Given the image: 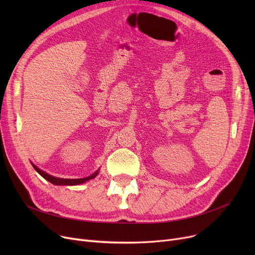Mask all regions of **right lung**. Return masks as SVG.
<instances>
[{"label":"right lung","instance_id":"obj_1","mask_svg":"<svg viewBox=\"0 0 255 255\" xmlns=\"http://www.w3.org/2000/svg\"><path fill=\"white\" fill-rule=\"evenodd\" d=\"M31 163H32V162H31ZM32 165H33V167L35 168V170L39 173L40 176L43 177L46 181L50 182V183L53 184V185H67V186L79 185V184H83V183H85V182H87V181H89V180H91V179H94V178H95V177L98 175V172H99V170H96V171L94 172L93 175H91L90 177L83 178V179H62V178H56V177H52V176L48 175V173H46L45 171H43V170H41L40 168H38V167H37L36 165H34L33 163H32Z\"/></svg>","mask_w":255,"mask_h":255}]
</instances>
